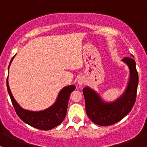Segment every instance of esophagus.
Here are the masks:
<instances>
[{
  "instance_id": "1",
  "label": "esophagus",
  "mask_w": 147,
  "mask_h": 147,
  "mask_svg": "<svg viewBox=\"0 0 147 147\" xmlns=\"http://www.w3.org/2000/svg\"><path fill=\"white\" fill-rule=\"evenodd\" d=\"M84 82H85V80H84V78H82V77H81V78H80L79 79H78V84H79L80 86H82L84 84Z\"/></svg>"
}]
</instances>
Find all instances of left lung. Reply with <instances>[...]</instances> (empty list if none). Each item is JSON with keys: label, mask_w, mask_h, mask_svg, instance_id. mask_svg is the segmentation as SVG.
<instances>
[{"label": "left lung", "mask_w": 147, "mask_h": 147, "mask_svg": "<svg viewBox=\"0 0 147 147\" xmlns=\"http://www.w3.org/2000/svg\"><path fill=\"white\" fill-rule=\"evenodd\" d=\"M133 57L134 56L131 55ZM128 66L129 79L121 96L113 102H105L100 94L89 87L83 89L86 113L92 122L100 126H110L127 116L132 109L137 97L139 76L135 60L131 57L121 60Z\"/></svg>", "instance_id": "left-lung-1"}]
</instances>
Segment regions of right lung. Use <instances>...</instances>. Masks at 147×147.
Wrapping results in <instances>:
<instances>
[{
  "label": "right lung",
  "instance_id": "add662e5",
  "mask_svg": "<svg viewBox=\"0 0 147 147\" xmlns=\"http://www.w3.org/2000/svg\"><path fill=\"white\" fill-rule=\"evenodd\" d=\"M15 56L16 55L11 59L9 67ZM7 89L15 110L20 119L34 128L42 130H50L61 124L66 117L69 94L75 90V86L72 84L63 87L59 92L55 102L52 106L44 110L36 112L23 109L16 102L10 91L8 84V77L7 78Z\"/></svg>",
  "mask_w": 147,
  "mask_h": 147
}]
</instances>
